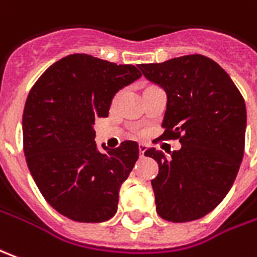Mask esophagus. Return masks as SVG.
<instances>
[{"mask_svg":"<svg viewBox=\"0 0 257 257\" xmlns=\"http://www.w3.org/2000/svg\"><path fill=\"white\" fill-rule=\"evenodd\" d=\"M148 149V145L146 143H139V152H141V156L143 158V155H145V152Z\"/></svg>","mask_w":257,"mask_h":257,"instance_id":"1","label":"esophagus"}]
</instances>
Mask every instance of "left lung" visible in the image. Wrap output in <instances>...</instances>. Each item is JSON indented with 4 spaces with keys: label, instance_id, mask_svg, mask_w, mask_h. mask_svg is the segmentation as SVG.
I'll use <instances>...</instances> for the list:
<instances>
[{
    "label": "left lung",
    "instance_id": "left-lung-1",
    "mask_svg": "<svg viewBox=\"0 0 257 257\" xmlns=\"http://www.w3.org/2000/svg\"><path fill=\"white\" fill-rule=\"evenodd\" d=\"M165 88L167 106L160 139H179L167 159L151 148L159 174L152 180L158 214L170 222L200 219L231 190L245 153V99L228 73L202 55L139 64Z\"/></svg>",
    "mask_w": 257,
    "mask_h": 257
}]
</instances>
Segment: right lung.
Segmentation results:
<instances>
[{
	"instance_id": "right-lung-1",
	"label": "right lung",
	"mask_w": 257,
	"mask_h": 257,
	"mask_svg": "<svg viewBox=\"0 0 257 257\" xmlns=\"http://www.w3.org/2000/svg\"><path fill=\"white\" fill-rule=\"evenodd\" d=\"M141 76L132 64L76 53L52 64L31 88L22 116L28 169L43 198L69 219L104 222L115 215L139 146L123 141L101 153L92 126L108 116L115 92Z\"/></svg>"
}]
</instances>
